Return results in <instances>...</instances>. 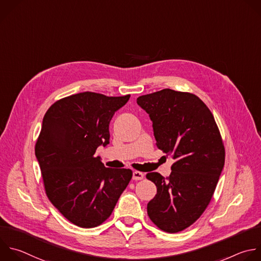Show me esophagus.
<instances>
[{"label":"esophagus","instance_id":"esophagus-1","mask_svg":"<svg viewBox=\"0 0 261 261\" xmlns=\"http://www.w3.org/2000/svg\"><path fill=\"white\" fill-rule=\"evenodd\" d=\"M143 176H144L143 173H141L139 171H134L132 179L133 180H141V179H143Z\"/></svg>","mask_w":261,"mask_h":261}]
</instances>
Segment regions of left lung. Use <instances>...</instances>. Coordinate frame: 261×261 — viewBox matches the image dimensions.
<instances>
[{"instance_id":"1","label":"left lung","mask_w":261,"mask_h":261,"mask_svg":"<svg viewBox=\"0 0 261 261\" xmlns=\"http://www.w3.org/2000/svg\"><path fill=\"white\" fill-rule=\"evenodd\" d=\"M152 122L159 149L172 155L169 177L146 178L156 187L147 204L150 220L174 233L197 221L209 205L224 166L222 138L208 107L195 94L163 89L137 98Z\"/></svg>"}]
</instances>
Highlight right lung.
I'll list each match as a JSON object with an SVG mask.
<instances>
[{
  "label": "right lung",
  "mask_w": 261,
  "mask_h": 261,
  "mask_svg": "<svg viewBox=\"0 0 261 261\" xmlns=\"http://www.w3.org/2000/svg\"><path fill=\"white\" fill-rule=\"evenodd\" d=\"M129 98L77 93L57 100L44 116L35 152L46 195L80 227L105 222L132 178L130 169L107 168L94 156L110 143V122Z\"/></svg>",
  "instance_id": "right-lung-1"
}]
</instances>
